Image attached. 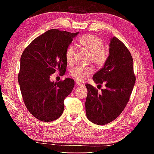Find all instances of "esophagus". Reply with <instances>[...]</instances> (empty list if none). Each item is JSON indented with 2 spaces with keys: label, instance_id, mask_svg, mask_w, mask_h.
<instances>
[{
  "label": "esophagus",
  "instance_id": "34e87169",
  "mask_svg": "<svg viewBox=\"0 0 154 154\" xmlns=\"http://www.w3.org/2000/svg\"><path fill=\"white\" fill-rule=\"evenodd\" d=\"M76 84L78 85V86H83L82 83L79 82H76Z\"/></svg>",
  "mask_w": 154,
  "mask_h": 154
}]
</instances>
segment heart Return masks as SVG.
<instances>
[{
	"label": "heart",
	"mask_w": 154,
	"mask_h": 154,
	"mask_svg": "<svg viewBox=\"0 0 154 154\" xmlns=\"http://www.w3.org/2000/svg\"><path fill=\"white\" fill-rule=\"evenodd\" d=\"M79 45L90 53V60L98 66H102L105 63L108 57V51L103 47V41L98 36L94 35H87L78 40ZM75 49L73 46H69L65 52L66 63L72 65L74 63ZM93 72L92 66H77L70 71V75L74 79L83 82Z\"/></svg>",
	"instance_id": "obj_1"
}]
</instances>
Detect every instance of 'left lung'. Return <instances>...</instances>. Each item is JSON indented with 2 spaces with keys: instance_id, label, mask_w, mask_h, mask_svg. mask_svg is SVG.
Wrapping results in <instances>:
<instances>
[{
  "instance_id": "obj_1",
  "label": "left lung",
  "mask_w": 154,
  "mask_h": 154,
  "mask_svg": "<svg viewBox=\"0 0 154 154\" xmlns=\"http://www.w3.org/2000/svg\"><path fill=\"white\" fill-rule=\"evenodd\" d=\"M109 55L103 68L93 75L96 83H105L102 93L86 84L85 113L92 123L105 125L116 119L128 102L135 84L133 60L126 45L116 36L111 38Z\"/></svg>"
}]
</instances>
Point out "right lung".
<instances>
[{"label": "right lung", "instance_id": "obj_1", "mask_svg": "<svg viewBox=\"0 0 154 154\" xmlns=\"http://www.w3.org/2000/svg\"><path fill=\"white\" fill-rule=\"evenodd\" d=\"M78 34L49 30L34 39L21 56L18 83L23 100L28 111L41 121L60 118L64 98L73 89V79L54 83L50 76L56 71L65 73V52Z\"/></svg>", "mask_w": 154, "mask_h": 154}]
</instances>
